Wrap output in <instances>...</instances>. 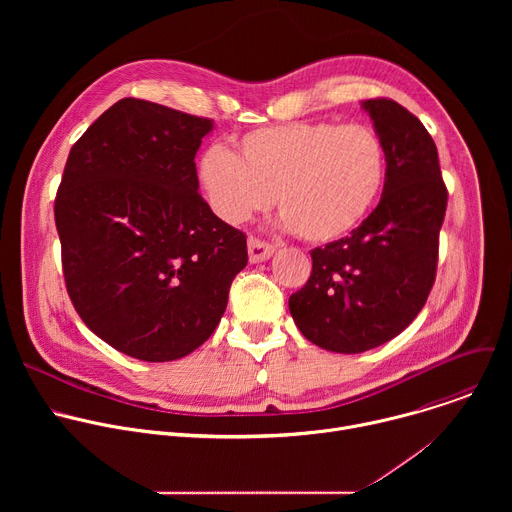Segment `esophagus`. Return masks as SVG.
Instances as JSON below:
<instances>
[{
    "label": "esophagus",
    "mask_w": 512,
    "mask_h": 512,
    "mask_svg": "<svg viewBox=\"0 0 512 512\" xmlns=\"http://www.w3.org/2000/svg\"><path fill=\"white\" fill-rule=\"evenodd\" d=\"M247 247H249V259H251V263L267 261V259L273 255V251H275V247H273L271 243H265V241H261V239H257V237H251Z\"/></svg>",
    "instance_id": "esophagus-1"
}]
</instances>
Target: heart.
<instances>
[{
  "mask_svg": "<svg viewBox=\"0 0 512 512\" xmlns=\"http://www.w3.org/2000/svg\"><path fill=\"white\" fill-rule=\"evenodd\" d=\"M237 150L235 156L212 145L198 162L210 208L239 225L277 196L285 225L310 243H330L354 231L387 182L385 143L369 125H271L245 133Z\"/></svg>",
  "mask_w": 512,
  "mask_h": 512,
  "instance_id": "b5f03b06",
  "label": "heart"
}]
</instances>
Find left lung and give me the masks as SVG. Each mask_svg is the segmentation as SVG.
<instances>
[{"instance_id": "left-lung-1", "label": "left lung", "mask_w": 512, "mask_h": 512, "mask_svg": "<svg viewBox=\"0 0 512 512\" xmlns=\"http://www.w3.org/2000/svg\"><path fill=\"white\" fill-rule=\"evenodd\" d=\"M362 107L387 150L381 202L350 237L310 253V279L289 298L300 332L342 354L389 342L421 312L448 206L437 148L423 123L393 99Z\"/></svg>"}]
</instances>
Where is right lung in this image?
I'll list each match as a JSON object with an SVG mask.
<instances>
[{"mask_svg": "<svg viewBox=\"0 0 512 512\" xmlns=\"http://www.w3.org/2000/svg\"><path fill=\"white\" fill-rule=\"evenodd\" d=\"M212 119L121 99L72 145L54 200L72 306L115 350L176 360L221 322L247 237L198 194Z\"/></svg>", "mask_w": 512, "mask_h": 512, "instance_id": "add662e5", "label": "right lung"}]
</instances>
